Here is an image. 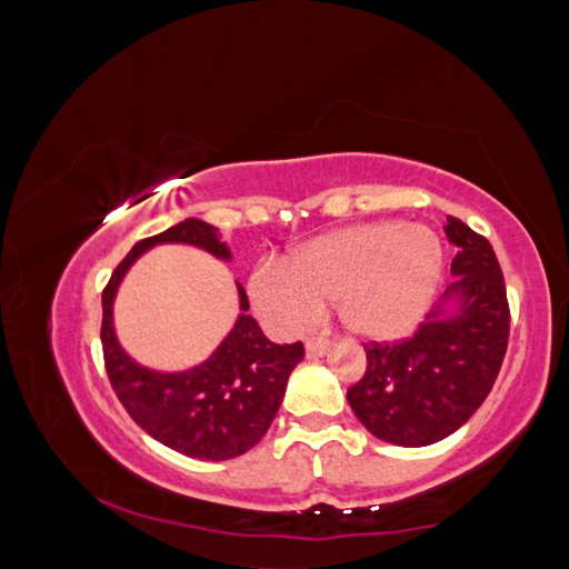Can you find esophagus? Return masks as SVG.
Here are the masks:
<instances>
[{
    "mask_svg": "<svg viewBox=\"0 0 569 569\" xmlns=\"http://www.w3.org/2000/svg\"><path fill=\"white\" fill-rule=\"evenodd\" d=\"M330 348H332V342L326 338H308L306 340V350H308V355H313V358H322V355H326Z\"/></svg>",
    "mask_w": 569,
    "mask_h": 569,
    "instance_id": "1",
    "label": "esophagus"
}]
</instances>
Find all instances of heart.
Instances as JSON below:
<instances>
[{
	"instance_id": "heart-1",
	"label": "heart",
	"mask_w": 569,
	"mask_h": 569,
	"mask_svg": "<svg viewBox=\"0 0 569 569\" xmlns=\"http://www.w3.org/2000/svg\"><path fill=\"white\" fill-rule=\"evenodd\" d=\"M443 281V249L421 224L375 221L330 231L288 263H269L249 281L251 303L269 326L296 336L336 303L342 326L367 340L415 330Z\"/></svg>"
}]
</instances>
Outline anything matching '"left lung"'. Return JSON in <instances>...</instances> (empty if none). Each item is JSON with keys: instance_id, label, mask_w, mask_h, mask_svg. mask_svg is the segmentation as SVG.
<instances>
[{"instance_id": "left-lung-1", "label": "left lung", "mask_w": 569, "mask_h": 569, "mask_svg": "<svg viewBox=\"0 0 569 569\" xmlns=\"http://www.w3.org/2000/svg\"><path fill=\"white\" fill-rule=\"evenodd\" d=\"M453 281L415 338L367 348L365 377L348 389L362 427L395 447L451 437L491 392L506 358L510 313L503 273L483 237L447 217Z\"/></svg>"}]
</instances>
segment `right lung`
<instances>
[{
  "mask_svg": "<svg viewBox=\"0 0 569 569\" xmlns=\"http://www.w3.org/2000/svg\"><path fill=\"white\" fill-rule=\"evenodd\" d=\"M160 243H184L219 261H231V249L221 241L219 229L202 219H184L158 237L138 241L103 291L100 342L108 380L132 421L154 441L202 461L237 459L269 431L288 377L306 355L303 342L276 345L266 338L247 313L249 298L237 283L239 316L204 362L180 372H160L132 360L116 336V296L132 263Z\"/></svg>",
  "mask_w": 569,
  "mask_h": 569,
  "instance_id": "1",
  "label": "right lung"
}]
</instances>
